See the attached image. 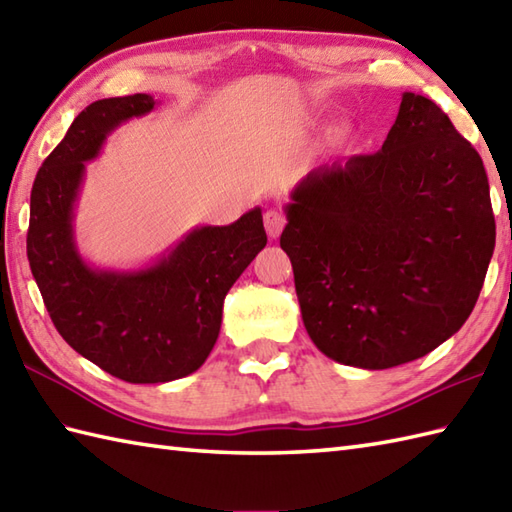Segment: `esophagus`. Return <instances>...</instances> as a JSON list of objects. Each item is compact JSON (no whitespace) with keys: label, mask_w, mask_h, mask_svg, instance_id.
<instances>
[{"label":"esophagus","mask_w":512,"mask_h":512,"mask_svg":"<svg viewBox=\"0 0 512 512\" xmlns=\"http://www.w3.org/2000/svg\"><path fill=\"white\" fill-rule=\"evenodd\" d=\"M264 226H266L268 237L277 239L281 235V231H284V226H286V215L277 211V209H268L264 213Z\"/></svg>","instance_id":"34e87169"}]
</instances>
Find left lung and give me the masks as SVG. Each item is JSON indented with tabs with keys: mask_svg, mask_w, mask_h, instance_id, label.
Here are the masks:
<instances>
[{
	"mask_svg": "<svg viewBox=\"0 0 512 512\" xmlns=\"http://www.w3.org/2000/svg\"><path fill=\"white\" fill-rule=\"evenodd\" d=\"M286 217L279 244L310 339L363 369L416 361L458 332L495 248L480 154L413 92L380 151L308 173Z\"/></svg>",
	"mask_w": 512,
	"mask_h": 512,
	"instance_id": "obj_1",
	"label": "left lung"
}]
</instances>
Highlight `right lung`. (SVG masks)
I'll list each match as a JSON object with an SVG mask.
<instances>
[{
    "label": "right lung",
    "instance_id": "obj_1",
    "mask_svg": "<svg viewBox=\"0 0 512 512\" xmlns=\"http://www.w3.org/2000/svg\"><path fill=\"white\" fill-rule=\"evenodd\" d=\"M149 94L103 99L74 118L30 191L26 237L32 277L72 350L125 383H169L211 354L226 292L266 246L262 209L228 226L195 228L145 270L112 273L83 262L72 211L85 162L127 118L154 110Z\"/></svg>",
    "mask_w": 512,
    "mask_h": 512
}]
</instances>
